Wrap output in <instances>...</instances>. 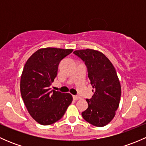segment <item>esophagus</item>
Segmentation results:
<instances>
[{
    "label": "esophagus",
    "mask_w": 146,
    "mask_h": 146,
    "mask_svg": "<svg viewBox=\"0 0 146 146\" xmlns=\"http://www.w3.org/2000/svg\"><path fill=\"white\" fill-rule=\"evenodd\" d=\"M73 98L74 100H78L80 98L79 96H76V95H73Z\"/></svg>",
    "instance_id": "34e87169"
}]
</instances>
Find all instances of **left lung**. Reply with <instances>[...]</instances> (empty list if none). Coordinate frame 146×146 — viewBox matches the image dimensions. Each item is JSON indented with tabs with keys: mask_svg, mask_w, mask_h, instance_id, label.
<instances>
[{
	"mask_svg": "<svg viewBox=\"0 0 146 146\" xmlns=\"http://www.w3.org/2000/svg\"><path fill=\"white\" fill-rule=\"evenodd\" d=\"M73 54L86 65L94 92L92 98L86 100L88 107L82 112V117L93 126H106L115 116L121 94L115 68L108 58L97 50H76Z\"/></svg>",
	"mask_w": 146,
	"mask_h": 146,
	"instance_id": "1",
	"label": "left lung"
}]
</instances>
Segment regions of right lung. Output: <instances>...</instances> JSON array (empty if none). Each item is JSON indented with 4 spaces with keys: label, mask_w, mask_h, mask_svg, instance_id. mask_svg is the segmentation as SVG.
I'll list each match as a JSON object with an SVG mask.
<instances>
[{
    "label": "right lung",
    "mask_w": 146,
    "mask_h": 146,
    "mask_svg": "<svg viewBox=\"0 0 146 146\" xmlns=\"http://www.w3.org/2000/svg\"><path fill=\"white\" fill-rule=\"evenodd\" d=\"M73 49L43 48L27 61L20 79V92L28 112L37 123L46 126L62 118L73 101L70 93L51 90L60 61Z\"/></svg>",
    "instance_id": "right-lung-1"
}]
</instances>
